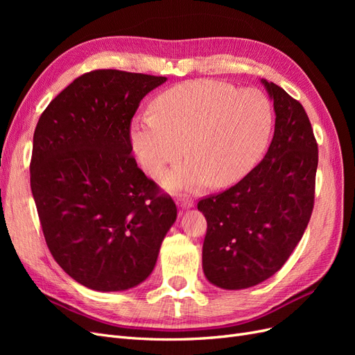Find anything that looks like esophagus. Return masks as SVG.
<instances>
[{
  "mask_svg": "<svg viewBox=\"0 0 355 355\" xmlns=\"http://www.w3.org/2000/svg\"><path fill=\"white\" fill-rule=\"evenodd\" d=\"M178 206L182 207V209H191L192 206H194V200L189 198V197H185V196H180L178 200Z\"/></svg>",
  "mask_w": 355,
  "mask_h": 355,
  "instance_id": "34e87169",
  "label": "esophagus"
}]
</instances>
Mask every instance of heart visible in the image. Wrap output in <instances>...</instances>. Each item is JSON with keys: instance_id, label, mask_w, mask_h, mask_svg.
<instances>
[{"instance_id": "1", "label": "heart", "mask_w": 355, "mask_h": 355, "mask_svg": "<svg viewBox=\"0 0 355 355\" xmlns=\"http://www.w3.org/2000/svg\"><path fill=\"white\" fill-rule=\"evenodd\" d=\"M154 114L137 116L130 142L142 168L158 176L182 154L191 155L168 170L163 185L170 191H197L211 180L230 187L256 164L271 136L274 110L261 90L194 80L161 93Z\"/></svg>"}]
</instances>
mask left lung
Returning <instances> with one entry per match:
<instances>
[{
    "label": "left lung",
    "mask_w": 355,
    "mask_h": 355,
    "mask_svg": "<svg viewBox=\"0 0 355 355\" xmlns=\"http://www.w3.org/2000/svg\"><path fill=\"white\" fill-rule=\"evenodd\" d=\"M261 83L275 111L268 153L237 185L198 201L207 220L202 271L225 290L256 286L280 270L314 207L318 146L309 118L282 87Z\"/></svg>",
    "instance_id": "left-lung-1"
}]
</instances>
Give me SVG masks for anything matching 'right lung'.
<instances>
[{
    "mask_svg": "<svg viewBox=\"0 0 355 355\" xmlns=\"http://www.w3.org/2000/svg\"><path fill=\"white\" fill-rule=\"evenodd\" d=\"M166 77L99 69L73 80L41 114L31 189L46 243L75 282L123 292L153 272L176 204L137 167L130 123Z\"/></svg>",
    "mask_w": 355,
    "mask_h": 355,
    "instance_id": "add662e5",
    "label": "right lung"
}]
</instances>
